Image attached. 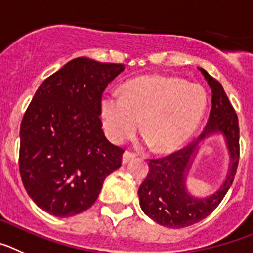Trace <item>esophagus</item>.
<instances>
[{"mask_svg": "<svg viewBox=\"0 0 253 253\" xmlns=\"http://www.w3.org/2000/svg\"><path fill=\"white\" fill-rule=\"evenodd\" d=\"M136 155L133 152H129V151H125L124 155H122V163L127 164L128 161H131L132 159H135Z\"/></svg>", "mask_w": 253, "mask_h": 253, "instance_id": "34e87169", "label": "esophagus"}]
</instances>
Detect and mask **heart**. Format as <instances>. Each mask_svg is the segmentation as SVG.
<instances>
[{
	"label": "heart",
	"instance_id": "obj_1",
	"mask_svg": "<svg viewBox=\"0 0 253 253\" xmlns=\"http://www.w3.org/2000/svg\"><path fill=\"white\" fill-rule=\"evenodd\" d=\"M206 107L207 95L200 85L149 74L127 82L122 94L104 93L99 113L104 132L112 142L131 137L140 126L145 141L155 151L171 152L194 133Z\"/></svg>",
	"mask_w": 253,
	"mask_h": 253
}]
</instances>
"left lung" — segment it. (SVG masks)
Returning a JSON list of instances; mask_svg holds the SVG:
<instances>
[{"label":"left lung","instance_id":"left-lung-1","mask_svg":"<svg viewBox=\"0 0 253 253\" xmlns=\"http://www.w3.org/2000/svg\"><path fill=\"white\" fill-rule=\"evenodd\" d=\"M211 89V108L208 124L197 141L180 151L164 159L150 160L149 174L138 189L140 206L143 213L156 223L169 228H184L208 217L222 202L233 183L240 159L238 118L226 92L218 81L202 68ZM214 134L225 137L230 154L227 176L222 185L208 197H195L186 186V177L199 145Z\"/></svg>","mask_w":253,"mask_h":253}]
</instances>
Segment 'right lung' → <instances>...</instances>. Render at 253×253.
<instances>
[{
	"instance_id": "obj_1",
	"label": "right lung",
	"mask_w": 253,
	"mask_h": 253,
	"mask_svg": "<svg viewBox=\"0 0 253 253\" xmlns=\"http://www.w3.org/2000/svg\"><path fill=\"white\" fill-rule=\"evenodd\" d=\"M124 64L77 58L45 79L20 127V174L39 208L73 217L93 206L103 181L121 166L107 140L99 103Z\"/></svg>"
}]
</instances>
